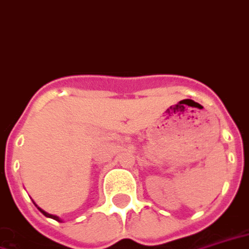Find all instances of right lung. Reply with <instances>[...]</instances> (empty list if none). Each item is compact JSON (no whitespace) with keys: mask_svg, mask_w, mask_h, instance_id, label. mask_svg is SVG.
<instances>
[{"mask_svg":"<svg viewBox=\"0 0 249 249\" xmlns=\"http://www.w3.org/2000/svg\"><path fill=\"white\" fill-rule=\"evenodd\" d=\"M38 210H39V211L42 212V213H43V215H45V216L52 217V219H54V220H57V221H61V219H59V217L55 216V215H52V213H48V212H45V211H43V210H41L39 207H38Z\"/></svg>","mask_w":249,"mask_h":249,"instance_id":"obj_1","label":"right lung"}]
</instances>
